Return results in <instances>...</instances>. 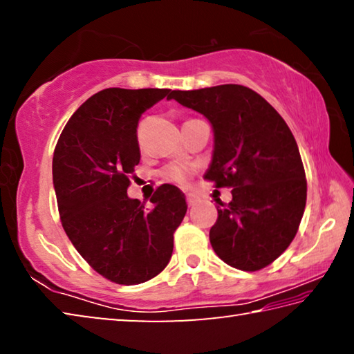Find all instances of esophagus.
Segmentation results:
<instances>
[{
    "label": "esophagus",
    "instance_id": "esophagus-1",
    "mask_svg": "<svg viewBox=\"0 0 354 354\" xmlns=\"http://www.w3.org/2000/svg\"><path fill=\"white\" fill-rule=\"evenodd\" d=\"M185 200H187L189 206H195L196 203H198V198H196V196H194V195H187V198H185Z\"/></svg>",
    "mask_w": 354,
    "mask_h": 354
}]
</instances>
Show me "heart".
<instances>
[{
    "instance_id": "heart-1",
    "label": "heart",
    "mask_w": 354,
    "mask_h": 354,
    "mask_svg": "<svg viewBox=\"0 0 354 354\" xmlns=\"http://www.w3.org/2000/svg\"><path fill=\"white\" fill-rule=\"evenodd\" d=\"M192 175V170L185 165L179 164H170L167 165L165 169L160 171V176H162L164 181L178 184V185H185L189 183V178Z\"/></svg>"
}]
</instances>
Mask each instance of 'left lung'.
<instances>
[{
	"label": "left lung",
	"mask_w": 354,
	"mask_h": 354,
	"mask_svg": "<svg viewBox=\"0 0 354 354\" xmlns=\"http://www.w3.org/2000/svg\"><path fill=\"white\" fill-rule=\"evenodd\" d=\"M170 100L205 115L214 128V156L205 179L231 187L209 231L227 266L256 272L270 266L295 237L308 183L295 137L259 93L239 84L173 91Z\"/></svg>",
	"instance_id": "1"
}]
</instances>
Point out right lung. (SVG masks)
Instances as JSON below:
<instances>
[{
    "mask_svg": "<svg viewBox=\"0 0 354 354\" xmlns=\"http://www.w3.org/2000/svg\"><path fill=\"white\" fill-rule=\"evenodd\" d=\"M170 88H104L65 124L53 156V184L68 239L101 277L145 283L164 270L187 205L181 190L159 185L145 205L127 190L140 160L137 124ZM170 97V95H169Z\"/></svg>",
    "mask_w": 354,
    "mask_h": 354,
    "instance_id": "right-lung-1",
    "label": "right lung"
}]
</instances>
